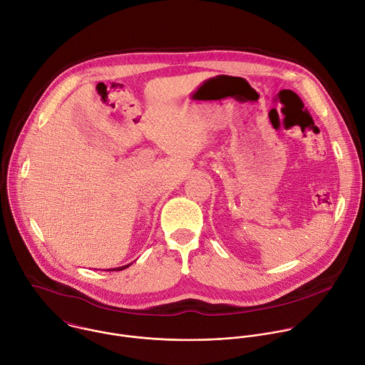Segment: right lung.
<instances>
[{
  "label": "right lung",
  "instance_id": "1",
  "mask_svg": "<svg viewBox=\"0 0 365 365\" xmlns=\"http://www.w3.org/2000/svg\"><path fill=\"white\" fill-rule=\"evenodd\" d=\"M131 264H127V265H123V267H117V268H110V269H107V271H121V269H125V268H128Z\"/></svg>",
  "mask_w": 365,
  "mask_h": 365
}]
</instances>
